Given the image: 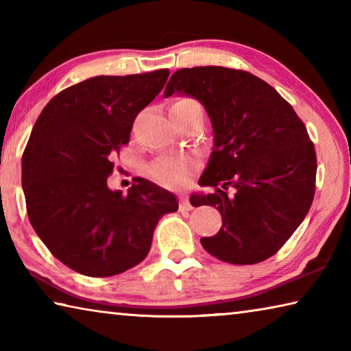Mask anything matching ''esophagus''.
Here are the masks:
<instances>
[{
  "instance_id": "obj_1",
  "label": "esophagus",
  "mask_w": 351,
  "mask_h": 351,
  "mask_svg": "<svg viewBox=\"0 0 351 351\" xmlns=\"http://www.w3.org/2000/svg\"><path fill=\"white\" fill-rule=\"evenodd\" d=\"M180 207L182 210H192L193 209V206L189 203V198H187V195H184V193H181V201H180Z\"/></svg>"
}]
</instances>
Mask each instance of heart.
<instances>
[{"instance_id":"obj_1","label":"heart","mask_w":351,"mask_h":351,"mask_svg":"<svg viewBox=\"0 0 351 351\" xmlns=\"http://www.w3.org/2000/svg\"><path fill=\"white\" fill-rule=\"evenodd\" d=\"M178 104H192V100H181ZM195 167H197V159L190 156V154L167 156L158 159L156 162L152 164L150 175L164 186L178 187L187 181V178Z\"/></svg>"}]
</instances>
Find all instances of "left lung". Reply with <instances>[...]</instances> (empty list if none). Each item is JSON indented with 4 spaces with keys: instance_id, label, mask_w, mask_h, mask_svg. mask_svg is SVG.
<instances>
[{
    "instance_id": "left-lung-1",
    "label": "left lung",
    "mask_w": 351,
    "mask_h": 351,
    "mask_svg": "<svg viewBox=\"0 0 351 351\" xmlns=\"http://www.w3.org/2000/svg\"><path fill=\"white\" fill-rule=\"evenodd\" d=\"M171 94L197 99L212 123L199 186L215 190L195 198L217 207L223 226L201 245L226 263L272 257L304 221L316 190V152L304 122L274 88L240 69H178L164 91Z\"/></svg>"
}]
</instances>
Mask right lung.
Returning a JSON list of instances; mask_svg holds the SVG:
<instances>
[{
	"label": "right lung",
	"instance_id": "right-lung-1",
	"mask_svg": "<svg viewBox=\"0 0 351 351\" xmlns=\"http://www.w3.org/2000/svg\"><path fill=\"white\" fill-rule=\"evenodd\" d=\"M169 74L91 77L52 97L32 128L21 161L29 221L51 254L83 276L141 263L159 219L178 210L173 193L144 178L125 195L106 184L136 116Z\"/></svg>",
	"mask_w": 351,
	"mask_h": 351
}]
</instances>
